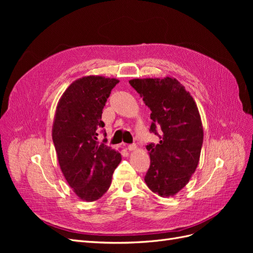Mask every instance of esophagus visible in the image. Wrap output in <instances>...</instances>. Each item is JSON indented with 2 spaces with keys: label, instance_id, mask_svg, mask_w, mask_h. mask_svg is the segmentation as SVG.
Instances as JSON below:
<instances>
[{
  "label": "esophagus",
  "instance_id": "obj_1",
  "mask_svg": "<svg viewBox=\"0 0 253 253\" xmlns=\"http://www.w3.org/2000/svg\"><path fill=\"white\" fill-rule=\"evenodd\" d=\"M127 149H128L129 151H134V150H136V143L127 144Z\"/></svg>",
  "mask_w": 253,
  "mask_h": 253
}]
</instances>
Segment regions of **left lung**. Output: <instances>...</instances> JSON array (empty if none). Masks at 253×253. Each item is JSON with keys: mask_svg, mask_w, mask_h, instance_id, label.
<instances>
[{"mask_svg": "<svg viewBox=\"0 0 253 253\" xmlns=\"http://www.w3.org/2000/svg\"><path fill=\"white\" fill-rule=\"evenodd\" d=\"M128 82L151 110L150 133L160 139L147 145L151 164L144 181L159 196H173L187 185L200 162L204 132L197 105L176 79Z\"/></svg>", "mask_w": 253, "mask_h": 253, "instance_id": "obj_1", "label": "left lung"}]
</instances>
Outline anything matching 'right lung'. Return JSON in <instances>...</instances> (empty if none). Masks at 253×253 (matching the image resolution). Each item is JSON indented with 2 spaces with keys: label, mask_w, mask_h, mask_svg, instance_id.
Here are the masks:
<instances>
[{
  "label": "right lung",
  "mask_w": 253,
  "mask_h": 253,
  "mask_svg": "<svg viewBox=\"0 0 253 253\" xmlns=\"http://www.w3.org/2000/svg\"><path fill=\"white\" fill-rule=\"evenodd\" d=\"M116 79L88 76L73 82L61 97L52 126L59 165L68 185L81 200L94 202L111 186L112 175L121 162L120 153L105 140L99 143L104 122L102 110Z\"/></svg>",
  "instance_id": "obj_1"
}]
</instances>
